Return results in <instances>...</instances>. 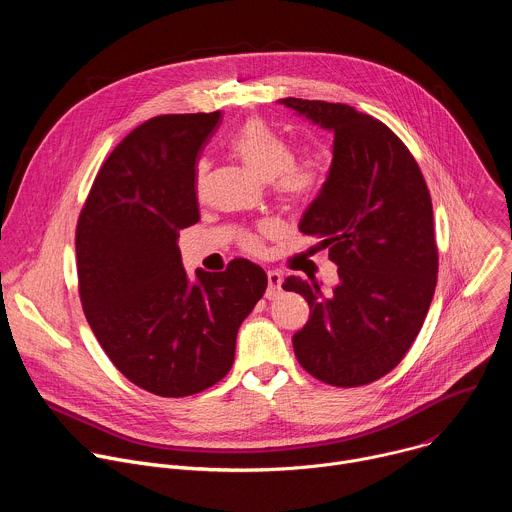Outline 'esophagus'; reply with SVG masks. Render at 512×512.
<instances>
[{
  "instance_id": "34e87169",
  "label": "esophagus",
  "mask_w": 512,
  "mask_h": 512,
  "mask_svg": "<svg viewBox=\"0 0 512 512\" xmlns=\"http://www.w3.org/2000/svg\"><path fill=\"white\" fill-rule=\"evenodd\" d=\"M281 281H283V275L279 271L275 269L267 271V291H265L267 300H275L281 294Z\"/></svg>"
}]
</instances>
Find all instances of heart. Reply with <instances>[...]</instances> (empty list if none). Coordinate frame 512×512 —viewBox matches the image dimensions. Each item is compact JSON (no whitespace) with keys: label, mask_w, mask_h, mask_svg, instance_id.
Returning a JSON list of instances; mask_svg holds the SVG:
<instances>
[{"label":"heart","mask_w":512,"mask_h":512,"mask_svg":"<svg viewBox=\"0 0 512 512\" xmlns=\"http://www.w3.org/2000/svg\"><path fill=\"white\" fill-rule=\"evenodd\" d=\"M231 148L253 174L271 180L273 192L287 204L300 206L312 202L328 182V164L320 154L291 156L289 141L263 119H249L233 135ZM198 174H204V164L198 166ZM267 231L269 225H261L259 231L243 235V249L261 253Z\"/></svg>","instance_id":"b5f03b06"}]
</instances>
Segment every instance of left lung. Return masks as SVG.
<instances>
[{
  "instance_id": "8db88e82",
  "label": "left lung",
  "mask_w": 512,
  "mask_h": 512,
  "mask_svg": "<svg viewBox=\"0 0 512 512\" xmlns=\"http://www.w3.org/2000/svg\"><path fill=\"white\" fill-rule=\"evenodd\" d=\"M334 131L332 168L300 231L338 265L340 283L324 294L312 279L283 289L310 304L294 334L302 367L332 387L369 385L391 373L417 338L437 283L433 208L407 145L379 119L344 103L281 99Z\"/></svg>"
}]
</instances>
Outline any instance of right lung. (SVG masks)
<instances>
[{
    "instance_id": "1",
    "label": "right lung",
    "mask_w": 512,
    "mask_h": 512,
    "mask_svg": "<svg viewBox=\"0 0 512 512\" xmlns=\"http://www.w3.org/2000/svg\"><path fill=\"white\" fill-rule=\"evenodd\" d=\"M221 111L158 115L103 162L77 223L79 296L117 371L160 397H188L233 367L241 322L263 298L265 271L233 259L225 271L180 261L178 231L196 225V158Z\"/></svg>"
}]
</instances>
